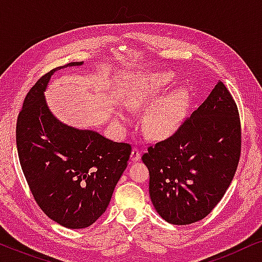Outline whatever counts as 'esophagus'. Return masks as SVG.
Instances as JSON below:
<instances>
[{
	"instance_id": "1",
	"label": "esophagus",
	"mask_w": 262,
	"mask_h": 262,
	"mask_svg": "<svg viewBox=\"0 0 262 262\" xmlns=\"http://www.w3.org/2000/svg\"><path fill=\"white\" fill-rule=\"evenodd\" d=\"M139 159H141V150L138 148H134V150H132L131 152V161L136 162V161H138Z\"/></svg>"
}]
</instances>
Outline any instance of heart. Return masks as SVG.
<instances>
[{
    "label": "heart",
    "instance_id": "heart-1",
    "mask_svg": "<svg viewBox=\"0 0 262 262\" xmlns=\"http://www.w3.org/2000/svg\"><path fill=\"white\" fill-rule=\"evenodd\" d=\"M173 82V74L154 73L139 76L132 82L125 93V106L141 110L152 102ZM188 103V93L185 88H178L152 103L145 114L146 131L155 137H167L177 131L185 118ZM119 118H125L119 114Z\"/></svg>",
    "mask_w": 262,
    "mask_h": 262
}]
</instances>
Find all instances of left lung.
<instances>
[{
    "mask_svg": "<svg viewBox=\"0 0 262 262\" xmlns=\"http://www.w3.org/2000/svg\"><path fill=\"white\" fill-rule=\"evenodd\" d=\"M241 156V123L230 92L218 81L170 137L150 145L143 162L157 213L175 225L195 223L221 202Z\"/></svg>",
    "mask_w": 262,
    "mask_h": 262,
    "instance_id": "8db88e82",
    "label": "left lung"
}]
</instances>
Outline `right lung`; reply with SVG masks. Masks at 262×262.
Segmentation results:
<instances>
[{
	"label": "right lung",
	"instance_id": "right-lung-1",
	"mask_svg": "<svg viewBox=\"0 0 262 262\" xmlns=\"http://www.w3.org/2000/svg\"><path fill=\"white\" fill-rule=\"evenodd\" d=\"M49 71L24 100L16 121L21 168L35 202L56 223L69 229L92 225L105 212L131 155V145L92 130L60 123L50 112L44 92Z\"/></svg>",
	"mask_w": 262,
	"mask_h": 262
}]
</instances>
